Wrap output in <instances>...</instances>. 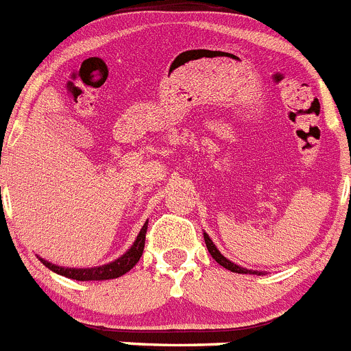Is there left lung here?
<instances>
[{
	"label": "left lung",
	"instance_id": "obj_1",
	"mask_svg": "<svg viewBox=\"0 0 351 351\" xmlns=\"http://www.w3.org/2000/svg\"><path fill=\"white\" fill-rule=\"evenodd\" d=\"M204 242H206V247H208L209 254H211V256L215 258L216 263H220L221 267H225V268H227V270L235 271V274H253V275H261V274H263V271H260V270H247V268L241 267V265H235L234 261H230V260H228V258H225L223 254H221L220 251H218V247H216V245L213 244V241H211V239H209V235L206 234V232H204Z\"/></svg>",
	"mask_w": 351,
	"mask_h": 351
}]
</instances>
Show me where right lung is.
Listing matches in <instances>:
<instances>
[{"label":"right lung","instance_id":"obj_1","mask_svg":"<svg viewBox=\"0 0 351 351\" xmlns=\"http://www.w3.org/2000/svg\"><path fill=\"white\" fill-rule=\"evenodd\" d=\"M147 223L145 221L140 230V234L136 235L135 242L131 245L130 250L119 256L117 260L110 261L107 265H100V267H91V268H69V267H58V265L50 263V261L43 260L41 256L39 261L47 268H50L51 271L58 275H64L67 279H74V280H109V279H117L121 275H124L126 271H130L131 268L135 267L138 263L140 256L143 253V245H145V234H147Z\"/></svg>","mask_w":351,"mask_h":351}]
</instances>
